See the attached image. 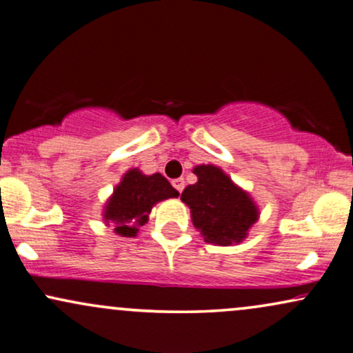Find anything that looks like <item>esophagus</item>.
I'll return each mask as SVG.
<instances>
[{
  "label": "esophagus",
  "mask_w": 353,
  "mask_h": 353,
  "mask_svg": "<svg viewBox=\"0 0 353 353\" xmlns=\"http://www.w3.org/2000/svg\"><path fill=\"white\" fill-rule=\"evenodd\" d=\"M172 185L174 188H176V190L177 192H182V190H184V179H182V177H179V179H174L172 181Z\"/></svg>",
  "instance_id": "34e87169"
}]
</instances>
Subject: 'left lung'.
<instances>
[{
	"label": "left lung",
	"instance_id": "obj_1",
	"mask_svg": "<svg viewBox=\"0 0 353 353\" xmlns=\"http://www.w3.org/2000/svg\"><path fill=\"white\" fill-rule=\"evenodd\" d=\"M197 182L184 189L181 201L190 209L194 227L207 243H241L260 219L253 197L214 164L195 165Z\"/></svg>",
	"mask_w": 353,
	"mask_h": 353
}]
</instances>
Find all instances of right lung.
Returning a JSON list of instances; mask_svg holds the SVG:
<instances>
[{
  "label": "right lung",
  "instance_id": "right-lung-1",
  "mask_svg": "<svg viewBox=\"0 0 353 353\" xmlns=\"http://www.w3.org/2000/svg\"><path fill=\"white\" fill-rule=\"evenodd\" d=\"M177 195L179 192L163 174L148 176L138 168L130 169L123 174L120 184H117L103 205V222L113 223L117 235L134 239L139 228L150 220L152 207Z\"/></svg>",
  "mask_w": 353,
  "mask_h": 353
}]
</instances>
